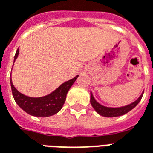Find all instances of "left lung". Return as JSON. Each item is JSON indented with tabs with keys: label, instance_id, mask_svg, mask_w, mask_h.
I'll return each instance as SVG.
<instances>
[{
	"label": "left lung",
	"instance_id": "obj_1",
	"mask_svg": "<svg viewBox=\"0 0 153 153\" xmlns=\"http://www.w3.org/2000/svg\"><path fill=\"white\" fill-rule=\"evenodd\" d=\"M143 95V93H142L141 95L136 101L128 105H126V106H120V107H108V106H102V104L97 102L91 92L90 102H91V105L93 107V109L95 110L100 115L104 116V117H117V116L125 115L128 111H130L132 109H134L135 106L138 105V102L141 101Z\"/></svg>",
	"mask_w": 153,
	"mask_h": 153
}]
</instances>
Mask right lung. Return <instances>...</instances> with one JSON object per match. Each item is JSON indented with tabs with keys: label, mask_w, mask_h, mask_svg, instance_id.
Instances as JSON below:
<instances>
[{
	"label": "right lung",
	"mask_w": 153,
	"mask_h": 153,
	"mask_svg": "<svg viewBox=\"0 0 153 153\" xmlns=\"http://www.w3.org/2000/svg\"><path fill=\"white\" fill-rule=\"evenodd\" d=\"M19 54V49L18 48L15 53L14 62L17 59ZM78 77L79 75H76L72 79L68 80L62 83L50 94L40 97H31L19 93L15 88L10 78L12 94L15 102L25 112L37 117H48L56 114L61 110L66 99L67 93L75 82V80L78 79Z\"/></svg>",
	"instance_id": "1"
}]
</instances>
